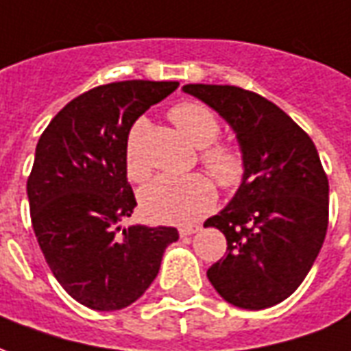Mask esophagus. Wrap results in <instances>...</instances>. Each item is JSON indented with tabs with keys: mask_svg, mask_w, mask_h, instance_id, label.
Returning a JSON list of instances; mask_svg holds the SVG:
<instances>
[{
	"mask_svg": "<svg viewBox=\"0 0 351 351\" xmlns=\"http://www.w3.org/2000/svg\"><path fill=\"white\" fill-rule=\"evenodd\" d=\"M199 230V226H184V228H178V234L180 237H188V235L195 234Z\"/></svg>",
	"mask_w": 351,
	"mask_h": 351,
	"instance_id": "34e87169",
	"label": "esophagus"
}]
</instances>
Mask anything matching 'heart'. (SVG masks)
<instances>
[{
    "mask_svg": "<svg viewBox=\"0 0 351 351\" xmlns=\"http://www.w3.org/2000/svg\"><path fill=\"white\" fill-rule=\"evenodd\" d=\"M169 117L193 146L201 148L199 161L224 190H235L243 182L245 158L234 144L217 142L220 121L213 110L199 102L176 104ZM148 121L136 119L125 138L123 159L129 180L141 182L150 175V161L144 152ZM141 210L144 217L163 224H192L207 215L217 203V190L207 176H158L141 190Z\"/></svg>",
    "mask_w": 351,
    "mask_h": 351,
    "instance_id": "1",
    "label": "heart"
}]
</instances>
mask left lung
Masks as SVG:
<instances>
[{"label":"left lung","instance_id":"left-lung-1","mask_svg":"<svg viewBox=\"0 0 351 351\" xmlns=\"http://www.w3.org/2000/svg\"><path fill=\"white\" fill-rule=\"evenodd\" d=\"M232 125L245 176L224 210L205 220L226 235L207 278L226 302L264 310L295 293L329 226V180L315 144L285 112L234 85H184Z\"/></svg>","mask_w":351,"mask_h":351}]
</instances>
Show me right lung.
<instances>
[{"instance_id": "add662e5", "label": "right lung", "mask_w": 351, "mask_h": 351, "mask_svg": "<svg viewBox=\"0 0 351 351\" xmlns=\"http://www.w3.org/2000/svg\"><path fill=\"white\" fill-rule=\"evenodd\" d=\"M178 82H117L75 97L36 146L26 182L34 234L56 281L99 312L127 308L152 285L176 228L129 226L136 199L123 148L131 125Z\"/></svg>"}]
</instances>
